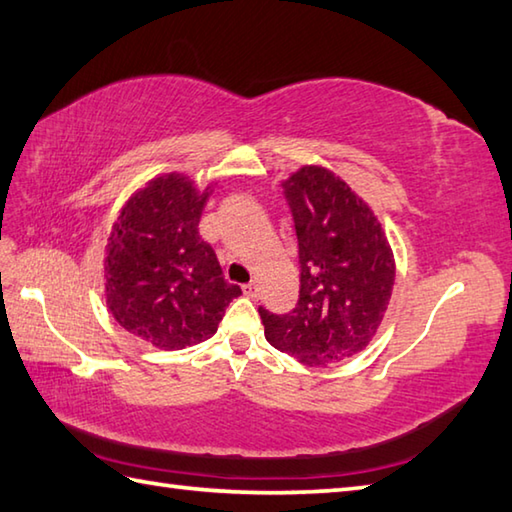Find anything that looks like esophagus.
<instances>
[{
  "mask_svg": "<svg viewBox=\"0 0 512 512\" xmlns=\"http://www.w3.org/2000/svg\"><path fill=\"white\" fill-rule=\"evenodd\" d=\"M244 295L250 297V299H255L259 295V286L255 284V281H250V284L244 286Z\"/></svg>",
  "mask_w": 512,
  "mask_h": 512,
  "instance_id": "1",
  "label": "esophagus"
}]
</instances>
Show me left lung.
<instances>
[{
  "instance_id": "1",
  "label": "left lung",
  "mask_w": 512,
  "mask_h": 512,
  "mask_svg": "<svg viewBox=\"0 0 512 512\" xmlns=\"http://www.w3.org/2000/svg\"><path fill=\"white\" fill-rule=\"evenodd\" d=\"M299 239L297 308H259L266 341L306 365L363 352L394 290L396 264L369 204L330 169L303 165L284 182Z\"/></svg>"
}]
</instances>
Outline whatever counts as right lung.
<instances>
[{"instance_id":"1","label":"right lung","mask_w":512,"mask_h":512,"mask_svg":"<svg viewBox=\"0 0 512 512\" xmlns=\"http://www.w3.org/2000/svg\"><path fill=\"white\" fill-rule=\"evenodd\" d=\"M209 193L178 171L149 180L125 202L107 239V308L158 350L211 339L228 303L242 295L198 231Z\"/></svg>"}]
</instances>
